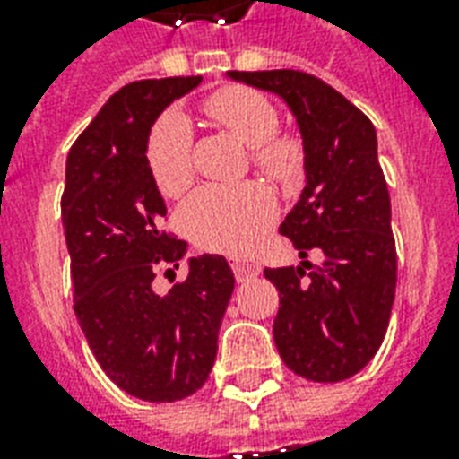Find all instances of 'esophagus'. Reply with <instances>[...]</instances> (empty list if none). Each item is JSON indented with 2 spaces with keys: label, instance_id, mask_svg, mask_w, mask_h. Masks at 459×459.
Wrapping results in <instances>:
<instances>
[{
  "label": "esophagus",
  "instance_id": "34e87169",
  "mask_svg": "<svg viewBox=\"0 0 459 459\" xmlns=\"http://www.w3.org/2000/svg\"><path fill=\"white\" fill-rule=\"evenodd\" d=\"M230 266H233V273H236L238 281L252 279V276H257L262 272V266L257 262H252V259H233Z\"/></svg>",
  "mask_w": 459,
  "mask_h": 459
}]
</instances>
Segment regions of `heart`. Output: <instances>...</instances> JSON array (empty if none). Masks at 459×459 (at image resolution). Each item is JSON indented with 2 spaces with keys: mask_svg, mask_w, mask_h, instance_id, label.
Here are the masks:
<instances>
[{
  "mask_svg": "<svg viewBox=\"0 0 459 459\" xmlns=\"http://www.w3.org/2000/svg\"><path fill=\"white\" fill-rule=\"evenodd\" d=\"M204 111L230 135L252 147V164L272 178L293 180L302 169V147L290 135H279V111L257 90H216ZM147 169L157 187L176 197L193 180V131L180 111H166L147 138ZM187 236L204 250L245 255L255 250L276 221V202L259 183L204 186L180 209Z\"/></svg>",
  "mask_w": 459,
  "mask_h": 459,
  "instance_id": "heart-1",
  "label": "heart"
}]
</instances>
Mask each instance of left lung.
<instances>
[{
	"label": "left lung",
	"mask_w": 459,
	"mask_h": 459,
	"mask_svg": "<svg viewBox=\"0 0 459 459\" xmlns=\"http://www.w3.org/2000/svg\"><path fill=\"white\" fill-rule=\"evenodd\" d=\"M229 75L276 92L293 111L305 147L307 186L279 229L302 262L264 269L279 290L273 319L279 355L307 381H345L381 348L398 281L391 197L374 124L338 90L305 71ZM309 249L322 252L319 265L306 262Z\"/></svg>",
	"instance_id": "8db88e82"
}]
</instances>
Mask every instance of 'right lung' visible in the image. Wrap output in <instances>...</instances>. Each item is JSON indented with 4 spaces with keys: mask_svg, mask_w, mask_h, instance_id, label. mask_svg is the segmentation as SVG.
Returning <instances> with one entry per match:
<instances>
[{
    "mask_svg": "<svg viewBox=\"0 0 459 459\" xmlns=\"http://www.w3.org/2000/svg\"><path fill=\"white\" fill-rule=\"evenodd\" d=\"M202 75L126 85L78 135L61 195L74 312L104 374L140 400L173 403L200 391L233 295L221 255L187 262V276L154 293L159 269H178L186 243L161 230L164 197L147 169V138L161 111Z\"/></svg>",
    "mask_w": 459,
    "mask_h": 459,
    "instance_id": "add662e5",
    "label": "right lung"
}]
</instances>
